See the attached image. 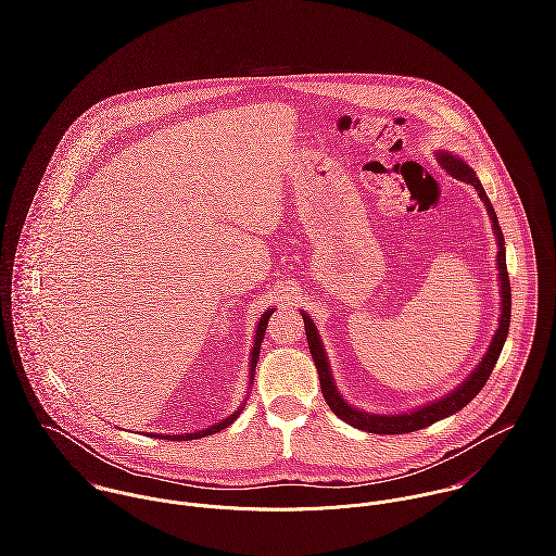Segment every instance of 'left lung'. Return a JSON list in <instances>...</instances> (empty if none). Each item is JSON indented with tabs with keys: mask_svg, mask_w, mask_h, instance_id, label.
Instances as JSON below:
<instances>
[{
	"mask_svg": "<svg viewBox=\"0 0 556 556\" xmlns=\"http://www.w3.org/2000/svg\"><path fill=\"white\" fill-rule=\"evenodd\" d=\"M439 162L456 177V179H463L467 184H471L479 192V199L483 201L488 214H490V220H492V229H494V236L498 239V278H501V320H498V329L492 338V344L485 353V357L481 359V364L477 366L476 372L456 390L452 392L450 396L441 397L437 402H430L417 410H410V413H400V415H370V413H364V410H357L353 406H349L342 396L336 392V386L331 381V372H329V366H327V357H325V351H323V344L318 340L317 327L313 323V318L306 317V313L302 315L304 317V327H306V336H308V346H311V353H313V359L317 364L318 381H320V392L323 397L327 402V406L346 424H351L353 428H359V430H366V432H375V434H404V432H413V430H421L443 417H450L454 413H458L463 406H467L473 397L479 394V390L485 386L488 377L492 375L494 370V364L503 351V344H505V338H507V331H509V317H511V287H509V274H507V263H505V241H503V233H501V227H498V220H496V214L479 184V179L473 173V168L469 164H465L463 160L452 156V154H439Z\"/></svg>",
	"mask_w": 556,
	"mask_h": 556,
	"instance_id": "obj_1",
	"label": "left lung"
}]
</instances>
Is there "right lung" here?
<instances>
[{
	"label": "right lung",
	"mask_w": 556,
	"mask_h": 556,
	"mask_svg": "<svg viewBox=\"0 0 556 556\" xmlns=\"http://www.w3.org/2000/svg\"><path fill=\"white\" fill-rule=\"evenodd\" d=\"M271 317V311H267L261 320H258V327H256V338H254V346H252V357H250V375L254 372V368H256V359H258V351H261V342H263V336H265V329H267V320ZM254 377V375H252ZM239 410H243V406L238 408V413H233L231 417H227V419H223L220 424H216V426H212V428H205V430H199V432H192V434H177V437H166V439H184V441H190V439H201V437H207V434H214V432H220V430H225L227 426H231L233 421H236V417L239 415Z\"/></svg>",
	"instance_id": "add662e5"
}]
</instances>
